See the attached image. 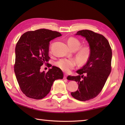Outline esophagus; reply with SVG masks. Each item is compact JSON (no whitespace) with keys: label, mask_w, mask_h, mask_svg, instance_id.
Returning <instances> with one entry per match:
<instances>
[{"label":"esophagus","mask_w":125,"mask_h":125,"mask_svg":"<svg viewBox=\"0 0 125 125\" xmlns=\"http://www.w3.org/2000/svg\"><path fill=\"white\" fill-rule=\"evenodd\" d=\"M67 77V74H64V77H63V79H66Z\"/></svg>","instance_id":"obj_1"}]
</instances>
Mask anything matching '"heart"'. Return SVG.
Masks as SVG:
<instances>
[{
	"label": "heart",
	"mask_w": 125,
	"mask_h": 125,
	"mask_svg": "<svg viewBox=\"0 0 125 125\" xmlns=\"http://www.w3.org/2000/svg\"><path fill=\"white\" fill-rule=\"evenodd\" d=\"M67 43L72 50H78L76 57L80 63H84L88 60L90 54V50L88 46H83L79 48L81 42L74 37L69 38L67 41ZM56 65L62 71L67 73L75 66L76 61L73 59L63 58L57 61Z\"/></svg>",
	"instance_id": "1"
}]
</instances>
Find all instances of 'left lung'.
<instances>
[{"instance_id": "8db88e82", "label": "left lung", "mask_w": 125, "mask_h": 125, "mask_svg": "<svg viewBox=\"0 0 125 125\" xmlns=\"http://www.w3.org/2000/svg\"><path fill=\"white\" fill-rule=\"evenodd\" d=\"M75 35L85 38L90 54L86 64L76 72L79 75H69L67 79L78 82L79 89L72 92V96L85 101L95 98L104 86L111 70L112 50L107 40L102 35L83 30Z\"/></svg>"}]
</instances>
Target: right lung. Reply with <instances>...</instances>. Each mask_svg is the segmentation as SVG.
<instances>
[{
    "instance_id": "right-lung-1",
    "label": "right lung",
    "mask_w": 125,
    "mask_h": 125,
    "mask_svg": "<svg viewBox=\"0 0 125 125\" xmlns=\"http://www.w3.org/2000/svg\"><path fill=\"white\" fill-rule=\"evenodd\" d=\"M61 36L57 31L42 29L25 32L19 40L14 72L21 90L29 98H45L55 80L63 79L62 71L57 67L52 66L46 73L40 71L50 59V42Z\"/></svg>"
}]
</instances>
